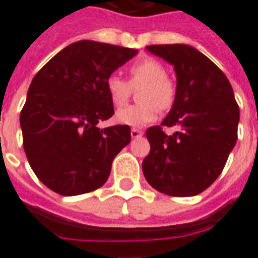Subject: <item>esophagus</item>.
<instances>
[{
  "instance_id": "34e87169",
  "label": "esophagus",
  "mask_w": 258,
  "mask_h": 258,
  "mask_svg": "<svg viewBox=\"0 0 258 258\" xmlns=\"http://www.w3.org/2000/svg\"><path fill=\"white\" fill-rule=\"evenodd\" d=\"M142 135H144V133H142L141 130H138V128H133V130H131V137H133V138H134V139L141 138Z\"/></svg>"
}]
</instances>
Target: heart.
<instances>
[{"label":"heart","mask_w":258,"mask_h":258,"mask_svg":"<svg viewBox=\"0 0 258 258\" xmlns=\"http://www.w3.org/2000/svg\"><path fill=\"white\" fill-rule=\"evenodd\" d=\"M128 82L119 75H109L105 81V90L116 108L127 104L133 89L138 91L139 104L120 109L114 119L130 127H144L157 119L158 108L168 110L176 98V86L167 76L163 62L156 58H144L128 68Z\"/></svg>","instance_id":"obj_1"}]
</instances>
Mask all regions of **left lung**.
<instances>
[{"label":"left lung","mask_w":258,"mask_h":258,"mask_svg":"<svg viewBox=\"0 0 258 258\" xmlns=\"http://www.w3.org/2000/svg\"><path fill=\"white\" fill-rule=\"evenodd\" d=\"M150 53L172 64L176 98L161 125H179L172 136L161 125L146 130L150 152L142 171L157 191L191 197L207 190L226 165L238 138L239 108L227 76L188 45H150Z\"/></svg>","instance_id":"1"}]
</instances>
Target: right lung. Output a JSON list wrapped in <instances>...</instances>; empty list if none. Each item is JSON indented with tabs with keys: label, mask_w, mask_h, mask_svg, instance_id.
<instances>
[{
	"label": "right lung",
	"mask_w": 258,
	"mask_h": 258,
	"mask_svg": "<svg viewBox=\"0 0 258 258\" xmlns=\"http://www.w3.org/2000/svg\"><path fill=\"white\" fill-rule=\"evenodd\" d=\"M138 53L79 41L64 47L34 76L20 113L23 148L32 171L60 196L101 187L112 161L131 141L128 125L100 130L114 113L105 81Z\"/></svg>",
	"instance_id": "obj_1"
}]
</instances>
